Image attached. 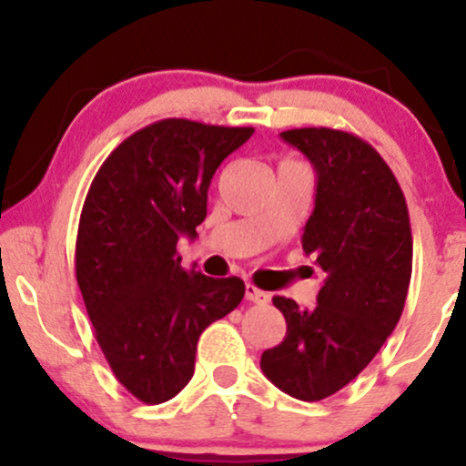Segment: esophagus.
Masks as SVG:
<instances>
[{
	"label": "esophagus",
	"instance_id": "esophagus-1",
	"mask_svg": "<svg viewBox=\"0 0 466 466\" xmlns=\"http://www.w3.org/2000/svg\"><path fill=\"white\" fill-rule=\"evenodd\" d=\"M245 298H248L249 302H256V304H267V302H269V293L260 291V289L251 285V282H248V285H245Z\"/></svg>",
	"mask_w": 466,
	"mask_h": 466
}]
</instances>
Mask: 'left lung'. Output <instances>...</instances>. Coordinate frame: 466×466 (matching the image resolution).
<instances>
[{
	"mask_svg": "<svg viewBox=\"0 0 466 466\" xmlns=\"http://www.w3.org/2000/svg\"><path fill=\"white\" fill-rule=\"evenodd\" d=\"M280 137L313 164L315 208L302 249L324 269L313 309L274 298L287 335L260 357L265 377L300 400L349 386L397 326L411 278V228L397 177L352 133L307 127Z\"/></svg>",
	"mask_w": 466,
	"mask_h": 466,
	"instance_id": "obj_1",
	"label": "left lung"
}]
</instances>
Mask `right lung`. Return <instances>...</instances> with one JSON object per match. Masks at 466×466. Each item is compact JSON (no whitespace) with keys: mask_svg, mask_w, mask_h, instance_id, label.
Returning a JSON list of instances; mask_svg holds the SVG:
<instances>
[{"mask_svg":"<svg viewBox=\"0 0 466 466\" xmlns=\"http://www.w3.org/2000/svg\"><path fill=\"white\" fill-rule=\"evenodd\" d=\"M251 133L166 117L117 144L89 186L76 280L106 363L142 403L184 390L199 335L243 300L240 278L186 271L177 240L197 237L212 175Z\"/></svg>","mask_w":466,"mask_h":466,"instance_id":"obj_1","label":"right lung"}]
</instances>
